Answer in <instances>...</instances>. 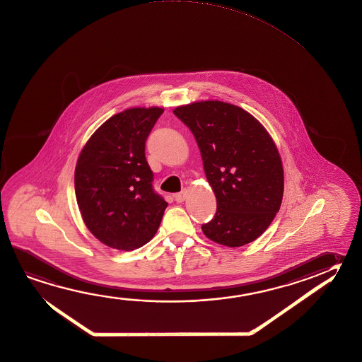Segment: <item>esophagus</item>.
I'll return each instance as SVG.
<instances>
[{
    "instance_id": "34e87169",
    "label": "esophagus",
    "mask_w": 362,
    "mask_h": 362,
    "mask_svg": "<svg viewBox=\"0 0 362 362\" xmlns=\"http://www.w3.org/2000/svg\"><path fill=\"white\" fill-rule=\"evenodd\" d=\"M175 201L178 203H182L185 201V198H187V189H183L180 193H178V194H175Z\"/></svg>"
}]
</instances>
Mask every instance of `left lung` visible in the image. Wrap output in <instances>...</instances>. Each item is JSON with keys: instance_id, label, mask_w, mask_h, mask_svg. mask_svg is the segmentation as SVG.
<instances>
[{"instance_id": "1", "label": "left lung", "mask_w": 362, "mask_h": 362, "mask_svg": "<svg viewBox=\"0 0 362 362\" xmlns=\"http://www.w3.org/2000/svg\"><path fill=\"white\" fill-rule=\"evenodd\" d=\"M202 156L217 202L203 234L225 247H243L266 231L284 196V168L266 128L247 110L218 100L177 107Z\"/></svg>"}]
</instances>
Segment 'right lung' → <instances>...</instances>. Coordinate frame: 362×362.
Returning <instances> with one entry per match:
<instances>
[{"instance_id":"right-lung-1","label":"right lung","mask_w":362,"mask_h":362,"mask_svg":"<svg viewBox=\"0 0 362 362\" xmlns=\"http://www.w3.org/2000/svg\"><path fill=\"white\" fill-rule=\"evenodd\" d=\"M164 109H126L110 117L83 146L75 193L83 222L103 244L134 250L156 234L168 207L153 192L145 144Z\"/></svg>"}]
</instances>
